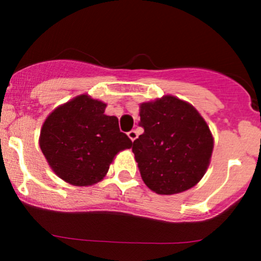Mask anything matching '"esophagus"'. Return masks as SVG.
<instances>
[{
	"label": "esophagus",
	"mask_w": 261,
	"mask_h": 261,
	"mask_svg": "<svg viewBox=\"0 0 261 261\" xmlns=\"http://www.w3.org/2000/svg\"><path fill=\"white\" fill-rule=\"evenodd\" d=\"M127 136L130 138V140L134 143V141L138 139V133H136L135 130H131V131H128V133H127Z\"/></svg>",
	"instance_id": "obj_1"
}]
</instances>
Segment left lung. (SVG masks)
I'll use <instances>...</instances> for the list:
<instances>
[{
  "mask_svg": "<svg viewBox=\"0 0 261 261\" xmlns=\"http://www.w3.org/2000/svg\"><path fill=\"white\" fill-rule=\"evenodd\" d=\"M143 135L133 152L144 183L158 194H175L196 186L211 160L208 125L188 102L163 96L140 105Z\"/></svg>",
  "mask_w": 261,
  "mask_h": 261,
  "instance_id": "8db88e82",
  "label": "left lung"
}]
</instances>
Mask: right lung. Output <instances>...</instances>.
<instances>
[{
	"instance_id": "right-lung-1",
	"label": "right lung",
	"mask_w": 261,
	"mask_h": 261,
	"mask_svg": "<svg viewBox=\"0 0 261 261\" xmlns=\"http://www.w3.org/2000/svg\"><path fill=\"white\" fill-rule=\"evenodd\" d=\"M106 103L81 94L57 107L40 131V149L53 172L67 183L92 186L133 141L121 133L118 118L105 115Z\"/></svg>"
}]
</instances>
